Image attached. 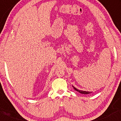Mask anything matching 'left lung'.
<instances>
[{"label":"left lung","instance_id":"1","mask_svg":"<svg viewBox=\"0 0 121 121\" xmlns=\"http://www.w3.org/2000/svg\"><path fill=\"white\" fill-rule=\"evenodd\" d=\"M73 88L74 89V90H76V91H78L79 93H81V94H90V93H91V91H80V90H78V89H77V88H76V87H74L73 86Z\"/></svg>","mask_w":121,"mask_h":121}]
</instances>
